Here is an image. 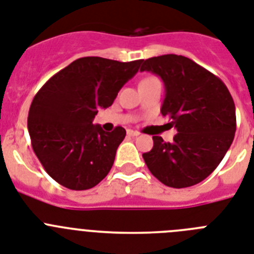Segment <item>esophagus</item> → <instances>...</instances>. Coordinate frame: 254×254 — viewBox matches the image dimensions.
I'll list each match as a JSON object with an SVG mask.
<instances>
[{
  "mask_svg": "<svg viewBox=\"0 0 254 254\" xmlns=\"http://www.w3.org/2000/svg\"><path fill=\"white\" fill-rule=\"evenodd\" d=\"M127 135H129V137H137V135H139V133H138L137 130H131V129H129V130H127Z\"/></svg>",
  "mask_w": 254,
  "mask_h": 254,
  "instance_id": "obj_1",
  "label": "esophagus"
}]
</instances>
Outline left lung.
Segmentation results:
<instances>
[{"label":"left lung","instance_id":"8db88e82","mask_svg":"<svg viewBox=\"0 0 254 254\" xmlns=\"http://www.w3.org/2000/svg\"><path fill=\"white\" fill-rule=\"evenodd\" d=\"M165 85L161 114L178 133L173 142L152 137L153 147L143 153L147 168L165 186H193L218 167L236 130L235 103L216 74L182 55L167 54L140 61Z\"/></svg>","mask_w":254,"mask_h":254}]
</instances>
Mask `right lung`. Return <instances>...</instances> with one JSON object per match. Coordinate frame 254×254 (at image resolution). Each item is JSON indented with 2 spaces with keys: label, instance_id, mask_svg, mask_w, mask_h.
<instances>
[{
  "label": "right lung",
  "instance_id": "right-lung-1",
  "mask_svg": "<svg viewBox=\"0 0 254 254\" xmlns=\"http://www.w3.org/2000/svg\"><path fill=\"white\" fill-rule=\"evenodd\" d=\"M139 65L140 59L85 57L55 73L37 91L28 114L32 148L59 185L82 191L107 176L127 131L116 127L107 133L93 119L99 108L114 103Z\"/></svg>",
  "mask_w": 254,
  "mask_h": 254
}]
</instances>
